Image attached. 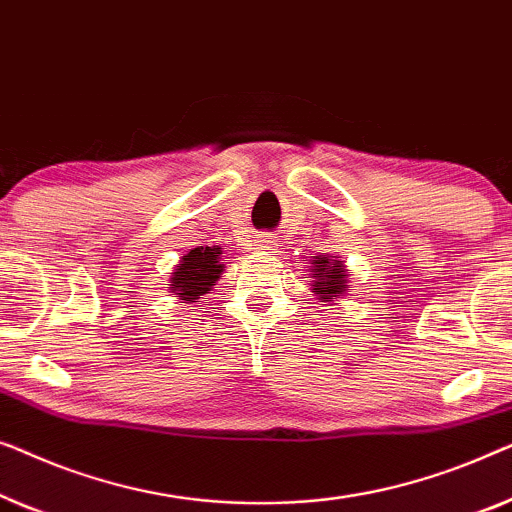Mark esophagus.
I'll return each mask as SVG.
<instances>
[{"mask_svg":"<svg viewBox=\"0 0 512 512\" xmlns=\"http://www.w3.org/2000/svg\"><path fill=\"white\" fill-rule=\"evenodd\" d=\"M257 248L262 250V253H271V250H276V241H273L271 236H262V239L257 241Z\"/></svg>","mask_w":512,"mask_h":512,"instance_id":"esophagus-1","label":"esophagus"}]
</instances>
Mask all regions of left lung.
Masks as SVG:
<instances>
[{"mask_svg": "<svg viewBox=\"0 0 512 512\" xmlns=\"http://www.w3.org/2000/svg\"><path fill=\"white\" fill-rule=\"evenodd\" d=\"M311 290L320 301H334L343 299L348 294V283H350V271L345 269V264L334 255H318L311 259ZM327 306V304H325Z\"/></svg>", "mask_w": 512, "mask_h": 512, "instance_id": "1", "label": "left lung"}]
</instances>
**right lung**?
<instances>
[{
    "label": "right lung",
    "mask_w": 512,
    "mask_h": 512,
    "mask_svg": "<svg viewBox=\"0 0 512 512\" xmlns=\"http://www.w3.org/2000/svg\"><path fill=\"white\" fill-rule=\"evenodd\" d=\"M222 273V248L220 246H199L185 253L171 273L169 290L181 299V304H194L213 290Z\"/></svg>",
    "instance_id": "1"
}]
</instances>
